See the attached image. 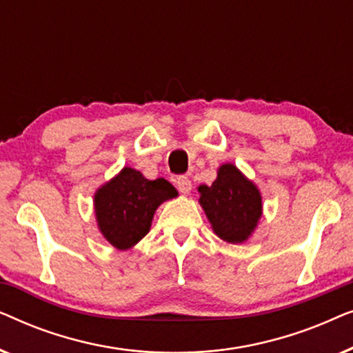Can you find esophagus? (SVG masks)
Here are the masks:
<instances>
[{"instance_id":"1","label":"esophagus","mask_w":353,"mask_h":353,"mask_svg":"<svg viewBox=\"0 0 353 353\" xmlns=\"http://www.w3.org/2000/svg\"><path fill=\"white\" fill-rule=\"evenodd\" d=\"M176 188H178V190H180V192H183V194H188V192L191 191L192 185H191V181L188 180L186 176H178L176 178Z\"/></svg>"}]
</instances>
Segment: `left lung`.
<instances>
[{
    "label": "left lung",
    "mask_w": 353,
    "mask_h": 353,
    "mask_svg": "<svg viewBox=\"0 0 353 353\" xmlns=\"http://www.w3.org/2000/svg\"><path fill=\"white\" fill-rule=\"evenodd\" d=\"M199 204L212 230L230 244L245 243L262 216V194L234 163H223L210 186L199 185Z\"/></svg>",
    "instance_id": "8db88e82"
}]
</instances>
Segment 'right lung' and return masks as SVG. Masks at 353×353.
<instances>
[{
	"instance_id": "add662e5",
	"label": "right lung",
	"mask_w": 353,
	"mask_h": 353,
	"mask_svg": "<svg viewBox=\"0 0 353 353\" xmlns=\"http://www.w3.org/2000/svg\"><path fill=\"white\" fill-rule=\"evenodd\" d=\"M176 196L178 191L163 178L148 180L139 170L123 167L94 192L99 233L115 249H132L149 233L157 207Z\"/></svg>"
}]
</instances>
